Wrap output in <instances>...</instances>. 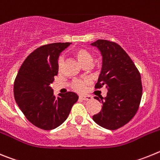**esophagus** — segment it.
Instances as JSON below:
<instances>
[{"mask_svg":"<svg viewBox=\"0 0 160 160\" xmlns=\"http://www.w3.org/2000/svg\"><path fill=\"white\" fill-rule=\"evenodd\" d=\"M79 98H81V99L82 100H91L92 99V97L91 96H87V95H80L79 96Z\"/></svg>","mask_w":160,"mask_h":160,"instance_id":"obj_1","label":"esophagus"}]
</instances>
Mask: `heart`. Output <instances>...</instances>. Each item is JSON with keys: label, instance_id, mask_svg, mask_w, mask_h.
<instances>
[{"label": "heart", "instance_id": "obj_1", "mask_svg": "<svg viewBox=\"0 0 160 160\" xmlns=\"http://www.w3.org/2000/svg\"><path fill=\"white\" fill-rule=\"evenodd\" d=\"M76 60L83 67L85 66H90L93 62V54L89 49L86 48L79 47L73 49L71 53ZM63 66V59L62 58H58V71H62ZM89 84L88 80H75L72 83V88L78 92H82L85 90L87 85Z\"/></svg>", "mask_w": 160, "mask_h": 160}]
</instances>
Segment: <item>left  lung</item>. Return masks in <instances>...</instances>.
<instances>
[{
	"instance_id": "obj_1",
	"label": "left lung",
	"mask_w": 160,
	"mask_h": 160,
	"mask_svg": "<svg viewBox=\"0 0 160 160\" xmlns=\"http://www.w3.org/2000/svg\"><path fill=\"white\" fill-rule=\"evenodd\" d=\"M99 49L102 66L96 89L106 87L107 97H95L102 102L99 113L93 120L102 128L116 130L130 122L138 111L142 94L140 73L123 49L115 42L98 40L91 43Z\"/></svg>"
}]
</instances>
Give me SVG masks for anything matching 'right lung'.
<instances>
[{"label":"right lung","instance_id":"1","mask_svg":"<svg viewBox=\"0 0 160 160\" xmlns=\"http://www.w3.org/2000/svg\"><path fill=\"white\" fill-rule=\"evenodd\" d=\"M70 42L38 47L28 56L14 81V98L25 118L37 128L49 131L62 124L78 99L73 92L56 98L50 84L58 75L59 54Z\"/></svg>","mask_w":160,"mask_h":160}]
</instances>
